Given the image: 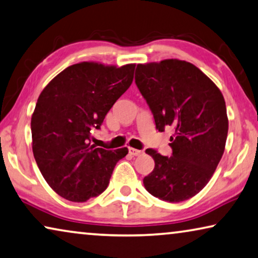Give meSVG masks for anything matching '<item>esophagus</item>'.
I'll return each mask as SVG.
<instances>
[{
    "instance_id": "obj_1",
    "label": "esophagus",
    "mask_w": 258,
    "mask_h": 258,
    "mask_svg": "<svg viewBox=\"0 0 258 258\" xmlns=\"http://www.w3.org/2000/svg\"><path fill=\"white\" fill-rule=\"evenodd\" d=\"M128 152H130L131 155H133V156H140V155H142V154H144V152L138 151V149H136V148H128Z\"/></svg>"
}]
</instances>
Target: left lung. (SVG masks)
<instances>
[{
    "mask_svg": "<svg viewBox=\"0 0 258 258\" xmlns=\"http://www.w3.org/2000/svg\"><path fill=\"white\" fill-rule=\"evenodd\" d=\"M136 84L156 128L175 130L171 156L146 149L155 167L144 185L161 201H186L209 183L224 154L228 133L224 96L201 69L177 59L138 64Z\"/></svg>",
    "mask_w": 258,
    "mask_h": 258,
    "instance_id": "left-lung-1",
    "label": "left lung"
}]
</instances>
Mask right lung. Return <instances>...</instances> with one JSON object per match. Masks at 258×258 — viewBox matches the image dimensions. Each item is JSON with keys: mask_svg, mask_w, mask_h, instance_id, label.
<instances>
[{"mask_svg": "<svg viewBox=\"0 0 258 258\" xmlns=\"http://www.w3.org/2000/svg\"><path fill=\"white\" fill-rule=\"evenodd\" d=\"M136 64L81 62L57 74L38 98L31 118L32 151L48 185L67 201L82 203L109 185L127 148L106 151L90 145L117 99L128 89Z\"/></svg>", "mask_w": 258, "mask_h": 258, "instance_id": "1", "label": "right lung"}]
</instances>
